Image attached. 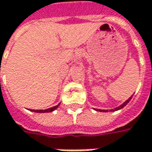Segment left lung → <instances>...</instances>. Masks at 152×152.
<instances>
[{"instance_id": "8db88e82", "label": "left lung", "mask_w": 152, "mask_h": 152, "mask_svg": "<svg viewBox=\"0 0 152 152\" xmlns=\"http://www.w3.org/2000/svg\"><path fill=\"white\" fill-rule=\"evenodd\" d=\"M132 97H133V95L130 97V98H129V99H127L125 102H123L121 106H119L118 107H115L114 109H110V110H101V109H95L96 111H99V112H114V111H118V110H120V109H121V108H123L124 106H126L129 101H130V99H132Z\"/></svg>"}]
</instances>
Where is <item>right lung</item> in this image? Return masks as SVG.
Here are the masks:
<instances>
[{"instance_id": "obj_1", "label": "right lung", "mask_w": 152, "mask_h": 152, "mask_svg": "<svg viewBox=\"0 0 152 152\" xmlns=\"http://www.w3.org/2000/svg\"><path fill=\"white\" fill-rule=\"evenodd\" d=\"M59 106H60V104H58L57 106H53V107H51V108L45 109V110H34V109H31V110L29 109V110L31 111V112H34V113H51V112H53L54 110H56Z\"/></svg>"}]
</instances>
